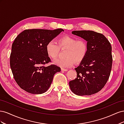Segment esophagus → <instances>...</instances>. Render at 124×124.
Masks as SVG:
<instances>
[{"instance_id":"esophagus-1","label":"esophagus","mask_w":124,"mask_h":124,"mask_svg":"<svg viewBox=\"0 0 124 124\" xmlns=\"http://www.w3.org/2000/svg\"><path fill=\"white\" fill-rule=\"evenodd\" d=\"M61 70H62V71H68V69L64 68H61Z\"/></svg>"}]
</instances>
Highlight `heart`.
<instances>
[{"mask_svg": "<svg viewBox=\"0 0 124 124\" xmlns=\"http://www.w3.org/2000/svg\"><path fill=\"white\" fill-rule=\"evenodd\" d=\"M58 44L50 41L46 46V51L50 57L55 59L57 57L60 48H66L64 57L55 60L54 63L61 67H69L74 62H80L83 60L87 54L88 46L86 41L83 39L77 40L73 37L66 35L60 38Z\"/></svg>", "mask_w": 124, "mask_h": 124, "instance_id": "b5f03b06", "label": "heart"}]
</instances>
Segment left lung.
<instances>
[{
    "label": "left lung",
    "mask_w": 124,
    "mask_h": 124,
    "mask_svg": "<svg viewBox=\"0 0 124 124\" xmlns=\"http://www.w3.org/2000/svg\"><path fill=\"white\" fill-rule=\"evenodd\" d=\"M73 35L87 41L88 50L80 65L75 68L77 77L69 82L70 89L78 96H89L103 88L110 76L112 47L102 33L92 31H75Z\"/></svg>",
    "instance_id": "8db88e82"
}]
</instances>
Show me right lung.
<instances>
[{
    "label": "right lung",
    "instance_id": "1",
    "mask_svg": "<svg viewBox=\"0 0 124 124\" xmlns=\"http://www.w3.org/2000/svg\"><path fill=\"white\" fill-rule=\"evenodd\" d=\"M62 29H26L14 39L10 64L15 81L26 92L41 94L50 87L59 67L44 65L51 62L46 51L47 43L58 35Z\"/></svg>",
    "mask_w": 124,
    "mask_h": 124
}]
</instances>
